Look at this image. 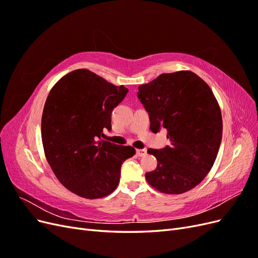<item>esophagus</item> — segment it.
Masks as SVG:
<instances>
[{
  "mask_svg": "<svg viewBox=\"0 0 258 258\" xmlns=\"http://www.w3.org/2000/svg\"><path fill=\"white\" fill-rule=\"evenodd\" d=\"M146 150L144 148V150H137V155L139 156V157H143V156L146 155Z\"/></svg>",
  "mask_w": 258,
  "mask_h": 258,
  "instance_id": "esophagus-1",
  "label": "esophagus"
}]
</instances>
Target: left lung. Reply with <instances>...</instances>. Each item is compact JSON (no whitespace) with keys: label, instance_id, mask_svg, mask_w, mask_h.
Here are the masks:
<instances>
[{"label":"left lung","instance_id":"8db88e82","mask_svg":"<svg viewBox=\"0 0 258 258\" xmlns=\"http://www.w3.org/2000/svg\"><path fill=\"white\" fill-rule=\"evenodd\" d=\"M138 98L150 115V129H167L171 142L147 150L158 162L145 174L147 183L169 195L192 189L213 167L222 141V113L212 90L194 72L178 71L140 85Z\"/></svg>","mask_w":258,"mask_h":258}]
</instances>
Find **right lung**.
<instances>
[{"instance_id":"obj_1","label":"right lung","mask_w":258,"mask_h":258,"mask_svg":"<svg viewBox=\"0 0 258 258\" xmlns=\"http://www.w3.org/2000/svg\"><path fill=\"white\" fill-rule=\"evenodd\" d=\"M128 89L115 86L86 69L60 79L46 99L42 142L46 159L59 182L86 199L112 194L119 183L122 162L132 146L102 140L111 130V114Z\"/></svg>"}]
</instances>
